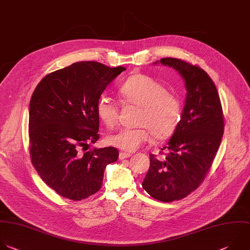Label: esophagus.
Segmentation results:
<instances>
[{"mask_svg": "<svg viewBox=\"0 0 250 250\" xmlns=\"http://www.w3.org/2000/svg\"><path fill=\"white\" fill-rule=\"evenodd\" d=\"M131 156L130 153H125V152H121L120 155H119V158L120 160H124V159H126V158H129Z\"/></svg>", "mask_w": 250, "mask_h": 250, "instance_id": "esophagus-1", "label": "esophagus"}]
</instances>
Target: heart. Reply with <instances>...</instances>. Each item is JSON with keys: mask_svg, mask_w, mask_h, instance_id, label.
<instances>
[{"mask_svg": "<svg viewBox=\"0 0 250 250\" xmlns=\"http://www.w3.org/2000/svg\"><path fill=\"white\" fill-rule=\"evenodd\" d=\"M122 102L139 109L134 128H124L108 137V143L125 152H133L150 139L170 138L182 118V103L178 96L169 93L161 82L145 74L129 76L118 89ZM97 116L109 129L119 122V107L103 95L97 103Z\"/></svg>", "mask_w": 250, "mask_h": 250, "instance_id": "b5f03b06", "label": "heart"}]
</instances>
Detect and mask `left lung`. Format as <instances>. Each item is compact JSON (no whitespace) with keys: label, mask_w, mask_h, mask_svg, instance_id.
<instances>
[{"label":"left lung","mask_w":250,"mask_h":250,"mask_svg":"<svg viewBox=\"0 0 250 250\" xmlns=\"http://www.w3.org/2000/svg\"><path fill=\"white\" fill-rule=\"evenodd\" d=\"M160 62L183 76L187 98L179 126L164 147L169 153L162 160L150 155L142 188L159 201L172 202L185 198L204 181L220 147L225 123L216 85L204 69L176 58H163Z\"/></svg>","instance_id":"obj_1"}]
</instances>
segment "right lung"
Masks as SVG:
<instances>
[{
  "mask_svg": "<svg viewBox=\"0 0 250 250\" xmlns=\"http://www.w3.org/2000/svg\"><path fill=\"white\" fill-rule=\"evenodd\" d=\"M124 66L78 62L47 74L29 104V151L42 181L59 195L79 201L102 187L115 147L89 148L99 139L97 103Z\"/></svg>",
  "mask_w": 250,
  "mask_h": 250,
  "instance_id": "add662e5",
  "label": "right lung"
}]
</instances>
